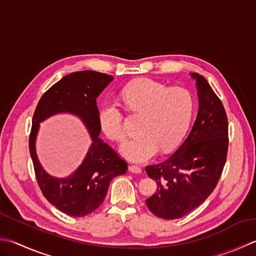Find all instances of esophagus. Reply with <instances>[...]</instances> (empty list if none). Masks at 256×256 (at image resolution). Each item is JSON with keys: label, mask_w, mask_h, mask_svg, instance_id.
<instances>
[{"label": "esophagus", "mask_w": 256, "mask_h": 256, "mask_svg": "<svg viewBox=\"0 0 256 256\" xmlns=\"http://www.w3.org/2000/svg\"><path fill=\"white\" fill-rule=\"evenodd\" d=\"M128 171L132 173H135V174H140V173H142V168L136 166V165H130Z\"/></svg>", "instance_id": "esophagus-1"}]
</instances>
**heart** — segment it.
I'll use <instances>...</instances> for the list:
<instances>
[{"label":"heart","instance_id":"b5f03b06","mask_svg":"<svg viewBox=\"0 0 256 256\" xmlns=\"http://www.w3.org/2000/svg\"><path fill=\"white\" fill-rule=\"evenodd\" d=\"M126 111L143 115L141 136L128 140L120 148L123 156L133 163H145L178 146L186 133L193 114V98L186 88H170L152 78H140L121 91ZM98 126L108 138H125L123 113L118 104L104 103L98 113Z\"/></svg>","mask_w":256,"mask_h":256}]
</instances>
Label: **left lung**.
<instances>
[{"mask_svg": "<svg viewBox=\"0 0 256 256\" xmlns=\"http://www.w3.org/2000/svg\"><path fill=\"white\" fill-rule=\"evenodd\" d=\"M195 80L198 112L191 132L164 162L148 165L146 174L158 184L156 192L145 203L158 218H183L200 206L213 192L226 162L228 118L222 102L206 80Z\"/></svg>", "mask_w": 256, "mask_h": 256, "instance_id": "left-lung-1", "label": "left lung"}]
</instances>
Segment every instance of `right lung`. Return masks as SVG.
I'll use <instances>...</instances> for the list:
<instances>
[{
	"label": "right lung",
	"mask_w": 256,
	"mask_h": 256,
	"mask_svg": "<svg viewBox=\"0 0 256 256\" xmlns=\"http://www.w3.org/2000/svg\"><path fill=\"white\" fill-rule=\"evenodd\" d=\"M113 78L111 75L94 71L68 74L43 94L33 115L30 153L38 184L50 203L71 216H85L96 210L104 201L112 178L128 171L126 162L98 138L101 128L96 98ZM60 112L78 116L92 140L82 163L65 178H55L45 172L34 148L39 123Z\"/></svg>",
	"instance_id": "obj_1"
}]
</instances>
